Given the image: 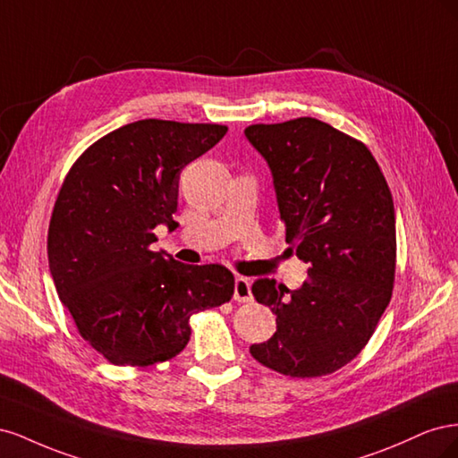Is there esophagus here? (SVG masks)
I'll return each mask as SVG.
<instances>
[{
	"instance_id": "esophagus-1",
	"label": "esophagus",
	"mask_w": 458,
	"mask_h": 458,
	"mask_svg": "<svg viewBox=\"0 0 458 458\" xmlns=\"http://www.w3.org/2000/svg\"><path fill=\"white\" fill-rule=\"evenodd\" d=\"M234 300L244 303V301H250L252 300V290H250V281L244 279V276H239L237 281H234Z\"/></svg>"
}]
</instances>
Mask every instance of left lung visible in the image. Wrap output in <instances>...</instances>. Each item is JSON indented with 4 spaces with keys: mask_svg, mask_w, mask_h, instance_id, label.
Masks as SVG:
<instances>
[{
    "mask_svg": "<svg viewBox=\"0 0 458 458\" xmlns=\"http://www.w3.org/2000/svg\"><path fill=\"white\" fill-rule=\"evenodd\" d=\"M244 133L271 168L286 242L310 266L298 290L252 284L276 332L250 353L290 378L325 377L361 353L392 300V192L367 145L321 120L252 123Z\"/></svg>",
    "mask_w": 458,
    "mask_h": 458,
    "instance_id": "8db88e82",
    "label": "left lung"
}]
</instances>
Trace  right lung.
<instances>
[{"instance_id": "right-lung-1", "label": "right lung", "mask_w": 458, "mask_h": 458, "mask_svg": "<svg viewBox=\"0 0 458 458\" xmlns=\"http://www.w3.org/2000/svg\"><path fill=\"white\" fill-rule=\"evenodd\" d=\"M225 133L221 123L131 122L68 170L49 221V269L80 336L108 363L168 361L187 345L192 315L233 298L225 266L150 248L158 224L177 227L179 174Z\"/></svg>"}]
</instances>
